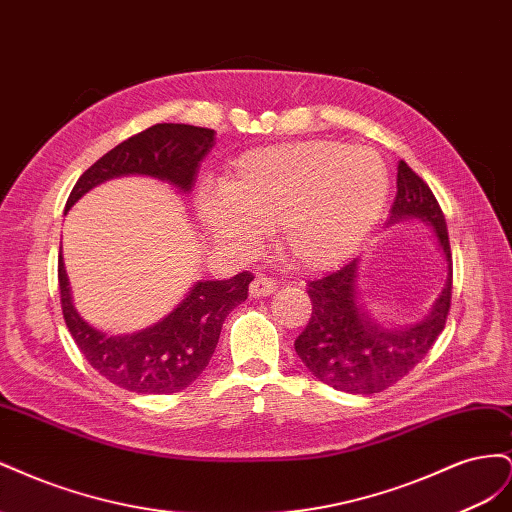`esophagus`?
Instances as JSON below:
<instances>
[{"instance_id": "34e87169", "label": "esophagus", "mask_w": 512, "mask_h": 512, "mask_svg": "<svg viewBox=\"0 0 512 512\" xmlns=\"http://www.w3.org/2000/svg\"><path fill=\"white\" fill-rule=\"evenodd\" d=\"M275 282L271 280V277H265V275H256L252 284H250V294L252 297H269V294L275 292Z\"/></svg>"}]
</instances>
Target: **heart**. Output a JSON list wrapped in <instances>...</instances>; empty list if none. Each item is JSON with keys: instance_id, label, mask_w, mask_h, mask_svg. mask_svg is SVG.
I'll use <instances>...</instances> for the list:
<instances>
[{"instance_id": "b5f03b06", "label": "heart", "mask_w": 512, "mask_h": 512, "mask_svg": "<svg viewBox=\"0 0 512 512\" xmlns=\"http://www.w3.org/2000/svg\"><path fill=\"white\" fill-rule=\"evenodd\" d=\"M389 185V168L371 147L305 141L243 153L222 188L198 194L196 211L226 250H252L260 232L273 230L286 265L318 271L361 245L380 220Z\"/></svg>"}]
</instances>
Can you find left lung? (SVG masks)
Returning a JSON list of instances; mask_svg holds the SVG:
<instances>
[{
  "label": "left lung",
  "instance_id": "left-lung-1",
  "mask_svg": "<svg viewBox=\"0 0 512 512\" xmlns=\"http://www.w3.org/2000/svg\"><path fill=\"white\" fill-rule=\"evenodd\" d=\"M404 220L431 226L448 271L442 294L421 322L404 329H389L369 316L356 292L359 258L327 277L307 282L312 318L294 342V350L312 376L337 391L374 395L389 389L425 359L444 331L453 290L446 220L429 185L401 160L397 164V196L389 224Z\"/></svg>",
  "mask_w": 512,
  "mask_h": 512
}]
</instances>
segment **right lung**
Here are the masks:
<instances>
[{
  "mask_svg": "<svg viewBox=\"0 0 512 512\" xmlns=\"http://www.w3.org/2000/svg\"><path fill=\"white\" fill-rule=\"evenodd\" d=\"M213 136V130L188 123H156L130 136L79 177L66 213L96 185L126 175L153 177L188 194L196 183L198 164L213 147ZM57 277L66 327L89 365L108 382L143 395L177 393L203 374L226 316L247 299V286L254 280L252 273L243 271L230 280L196 282L173 312L153 327L132 335H106L76 312L61 254Z\"/></svg>",
  "mask_w": 512,
  "mask_h": 512,
  "instance_id": "1",
  "label": "right lung"
}]
</instances>
